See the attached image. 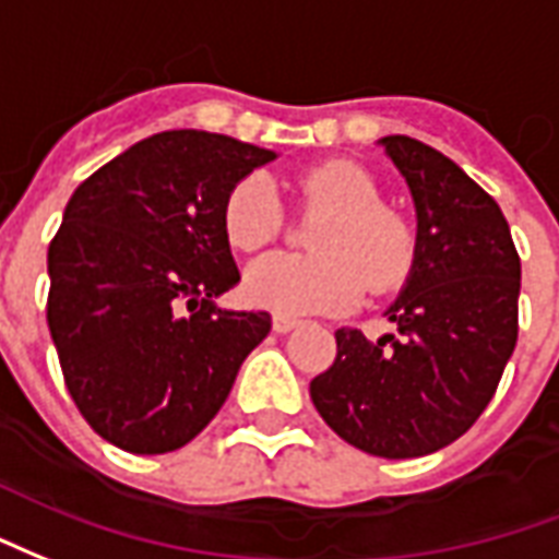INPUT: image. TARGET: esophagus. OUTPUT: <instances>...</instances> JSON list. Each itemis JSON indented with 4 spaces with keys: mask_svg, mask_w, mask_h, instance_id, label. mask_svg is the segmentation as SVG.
I'll return each instance as SVG.
<instances>
[{
    "mask_svg": "<svg viewBox=\"0 0 559 559\" xmlns=\"http://www.w3.org/2000/svg\"><path fill=\"white\" fill-rule=\"evenodd\" d=\"M297 324H300V321L292 319V316H283V312H280V316H274V330H276V333H288V330H295Z\"/></svg>",
    "mask_w": 559,
    "mask_h": 559,
    "instance_id": "34e87169",
    "label": "esophagus"
}]
</instances>
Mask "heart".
Returning <instances> with one entry per match:
<instances>
[{"mask_svg":"<svg viewBox=\"0 0 559 559\" xmlns=\"http://www.w3.org/2000/svg\"><path fill=\"white\" fill-rule=\"evenodd\" d=\"M304 205L330 207L312 231L309 255L276 252L247 271V295L276 312H342L369 292L381 295L408 276L417 231L360 163L328 160L295 178ZM223 229L235 250L259 252L283 229L280 199L264 175H247L223 199Z\"/></svg>","mask_w":559,"mask_h":559,"instance_id":"b5f03b06","label":"heart"}]
</instances>
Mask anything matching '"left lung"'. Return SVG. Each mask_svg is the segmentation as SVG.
<instances>
[{
  "label": "left lung",
  "mask_w": 559,
  "mask_h": 559,
  "mask_svg": "<svg viewBox=\"0 0 559 559\" xmlns=\"http://www.w3.org/2000/svg\"><path fill=\"white\" fill-rule=\"evenodd\" d=\"M417 205L408 285L386 309L399 333L336 330V360L309 396L330 429L381 459L462 438L495 396L519 340L521 259L495 199L411 136H384Z\"/></svg>",
  "instance_id": "1"
}]
</instances>
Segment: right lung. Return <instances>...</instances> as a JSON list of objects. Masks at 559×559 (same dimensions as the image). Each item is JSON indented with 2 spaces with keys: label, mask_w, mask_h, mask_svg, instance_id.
Here are the masks:
<instances>
[{
  "label": "right lung",
  "mask_w": 559,
  "mask_h": 559,
  "mask_svg": "<svg viewBox=\"0 0 559 559\" xmlns=\"http://www.w3.org/2000/svg\"><path fill=\"white\" fill-rule=\"evenodd\" d=\"M274 157L223 133L163 130L73 190L47 252V324L73 405L118 450L193 441L267 336V312L211 297L240 280L223 199Z\"/></svg>",
  "instance_id": "add662e5"
}]
</instances>
